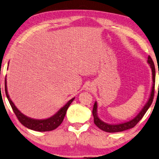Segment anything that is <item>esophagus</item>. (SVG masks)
Masks as SVG:
<instances>
[{
    "label": "esophagus",
    "mask_w": 159,
    "mask_h": 159,
    "mask_svg": "<svg viewBox=\"0 0 159 159\" xmlns=\"http://www.w3.org/2000/svg\"><path fill=\"white\" fill-rule=\"evenodd\" d=\"M94 89V86L92 85V84H88L87 86H86V90H92Z\"/></svg>",
    "instance_id": "obj_1"
}]
</instances>
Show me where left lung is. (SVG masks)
<instances>
[{"mask_svg":"<svg viewBox=\"0 0 159 159\" xmlns=\"http://www.w3.org/2000/svg\"><path fill=\"white\" fill-rule=\"evenodd\" d=\"M148 62L150 64V67L152 69V91L151 94H150V98L148 100V103L145 104V106H144V108H142V110L140 111V113L136 116L135 118L133 120H130L129 122H124V123L119 124V125H108L107 123L101 121L97 115V103H94L93 106V110H92V114L94 116V122L96 125L98 126L100 129L106 132H108V133H115V132H120L123 131V130L130 129V128H134L136 124L138 123L140 120H142V118L143 117L144 114L146 113V111H148V108H150V106H151L152 103V100H153L154 98V91H155V82H156V70H155V65L152 61V58L149 56H148ZM159 88V86H158Z\"/></svg>","mask_w":159,"mask_h":159,"instance_id":"obj_1","label":"left lung"}]
</instances>
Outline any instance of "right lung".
<instances>
[{
  "mask_svg": "<svg viewBox=\"0 0 159 159\" xmlns=\"http://www.w3.org/2000/svg\"><path fill=\"white\" fill-rule=\"evenodd\" d=\"M5 92L6 95L8 98L11 107L12 108L14 113L15 114L16 116L19 120L20 122L22 125H23L26 128H29L31 130H36V131H39V132H45V131H51L56 129V128H58L60 125L61 124V122H63L64 118H65V114L67 113V108H69L70 104L73 101L74 98L71 99L67 102V103L66 104L65 106H63L59 111L56 113L55 115L51 116V117L48 118L46 120H34L31 118L28 117L21 113L19 110L17 109V107L15 106V104L12 103L11 99L9 98V94L7 92V81H6L5 78Z\"/></svg>",
  "mask_w": 159,
  "mask_h": 159,
  "instance_id": "1",
  "label": "right lung"
}]
</instances>
